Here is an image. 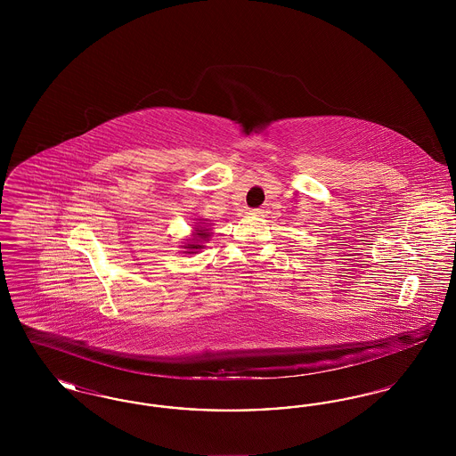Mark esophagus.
<instances>
[{"label": "esophagus", "instance_id": "obj_1", "mask_svg": "<svg viewBox=\"0 0 456 456\" xmlns=\"http://www.w3.org/2000/svg\"><path fill=\"white\" fill-rule=\"evenodd\" d=\"M255 214H258V216H263V214H266V207H260V208H255Z\"/></svg>", "mask_w": 456, "mask_h": 456}]
</instances>
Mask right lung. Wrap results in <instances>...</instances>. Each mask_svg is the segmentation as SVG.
Returning a JSON list of instances; mask_svg holds the SVG:
<instances>
[{
	"instance_id": "right-lung-1",
	"label": "right lung",
	"mask_w": 456,
	"mask_h": 456,
	"mask_svg": "<svg viewBox=\"0 0 456 456\" xmlns=\"http://www.w3.org/2000/svg\"><path fill=\"white\" fill-rule=\"evenodd\" d=\"M201 224H205V222H200V224L196 225L195 232H193V238L188 239V244H184V246H183V248L186 249V251H183V253H190V255H193V253H196L198 249L205 248L203 244H205L207 240H210L212 232H210L207 227H201Z\"/></svg>"
}]
</instances>
